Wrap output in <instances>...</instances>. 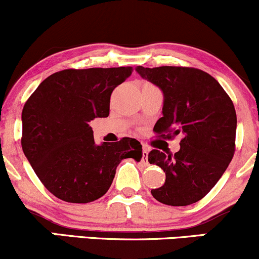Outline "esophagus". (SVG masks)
<instances>
[{"mask_svg":"<svg viewBox=\"0 0 259 259\" xmlns=\"http://www.w3.org/2000/svg\"><path fill=\"white\" fill-rule=\"evenodd\" d=\"M148 152H150V150H148V147L144 146V148H142V160H144V162H147Z\"/></svg>","mask_w":259,"mask_h":259,"instance_id":"obj_1","label":"esophagus"}]
</instances>
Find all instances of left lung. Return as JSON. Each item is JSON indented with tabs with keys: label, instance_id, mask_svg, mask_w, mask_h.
Instances as JSON below:
<instances>
[{
	"label": "left lung",
	"instance_id": "8db88e82",
	"mask_svg": "<svg viewBox=\"0 0 259 259\" xmlns=\"http://www.w3.org/2000/svg\"><path fill=\"white\" fill-rule=\"evenodd\" d=\"M135 70L160 89L163 117L154 132L183 135L174 156L158 150L148 162L165 173L164 185L151 190L160 203L189 206L203 198L227 170L235 152L236 112L230 97L217 80L195 68L158 67Z\"/></svg>",
	"mask_w": 259,
	"mask_h": 259
}]
</instances>
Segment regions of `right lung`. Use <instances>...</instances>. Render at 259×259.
Here are the masks:
<instances>
[{"instance_id":"add662e5","label":"right lung","mask_w":259,"mask_h":259,"mask_svg":"<svg viewBox=\"0 0 259 259\" xmlns=\"http://www.w3.org/2000/svg\"><path fill=\"white\" fill-rule=\"evenodd\" d=\"M132 67L65 69L46 78L22 112V147L35 174L56 197L88 203L102 197L125 158L140 162L135 139L97 145L89 125L109 114L112 91Z\"/></svg>"}]
</instances>
